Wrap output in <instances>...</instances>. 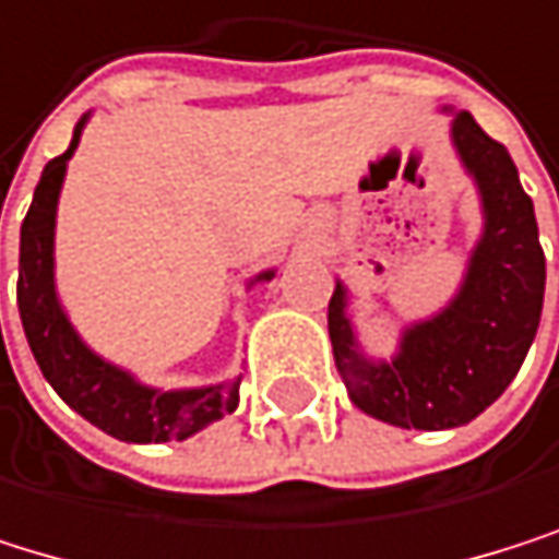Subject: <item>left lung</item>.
Segmentation results:
<instances>
[{
    "instance_id": "obj_1",
    "label": "left lung",
    "mask_w": 559,
    "mask_h": 559,
    "mask_svg": "<svg viewBox=\"0 0 559 559\" xmlns=\"http://www.w3.org/2000/svg\"><path fill=\"white\" fill-rule=\"evenodd\" d=\"M453 146L487 216L456 299L409 326L393 362H370L346 320V289L336 283L330 296V340L349 400L406 430H450L480 416L513 383L544 310L547 260L510 153L469 112L453 119Z\"/></svg>"
}]
</instances>
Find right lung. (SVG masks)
<instances>
[{
	"instance_id": "right-lung-1",
	"label": "right lung",
	"mask_w": 559,
	"mask_h": 559,
	"mask_svg": "<svg viewBox=\"0 0 559 559\" xmlns=\"http://www.w3.org/2000/svg\"><path fill=\"white\" fill-rule=\"evenodd\" d=\"M86 122V119H82ZM82 122L72 132V143L62 156L49 159L36 186L33 206L22 219L19 242V317L29 349L52 390L93 427L126 443H166L186 440L210 427L219 416L233 413L239 403V380L203 390L159 393L139 386L129 373L109 367L93 349H86L69 326L52 283V229L56 203L66 176V163L79 146ZM263 273L260 280H270Z\"/></svg>"
}]
</instances>
